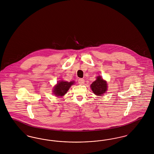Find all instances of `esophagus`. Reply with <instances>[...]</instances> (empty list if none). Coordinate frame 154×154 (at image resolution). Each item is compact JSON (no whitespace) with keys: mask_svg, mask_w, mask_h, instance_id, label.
<instances>
[{"mask_svg":"<svg viewBox=\"0 0 154 154\" xmlns=\"http://www.w3.org/2000/svg\"><path fill=\"white\" fill-rule=\"evenodd\" d=\"M78 82L80 85H83L84 84V82H85V80L83 79H80L78 80Z\"/></svg>","mask_w":154,"mask_h":154,"instance_id":"34e87169","label":"esophagus"}]
</instances>
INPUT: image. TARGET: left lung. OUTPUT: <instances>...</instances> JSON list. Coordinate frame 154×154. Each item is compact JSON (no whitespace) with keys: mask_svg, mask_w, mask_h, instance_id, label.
<instances>
[{"mask_svg":"<svg viewBox=\"0 0 154 154\" xmlns=\"http://www.w3.org/2000/svg\"><path fill=\"white\" fill-rule=\"evenodd\" d=\"M91 88L95 95L102 96L107 91V84L100 76H98L97 80L94 81L91 85Z\"/></svg>","mask_w":154,"mask_h":154,"instance_id":"left-lung-1","label":"left lung"}]
</instances>
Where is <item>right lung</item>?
Segmentation results:
<instances>
[{"mask_svg": "<svg viewBox=\"0 0 154 154\" xmlns=\"http://www.w3.org/2000/svg\"><path fill=\"white\" fill-rule=\"evenodd\" d=\"M74 82H67V81H61L60 82H58L57 85L54 87V94L56 96L64 95L69 89L71 87L72 85L73 84Z\"/></svg>", "mask_w": 154, "mask_h": 154, "instance_id": "obj_1", "label": "right lung"}]
</instances>
